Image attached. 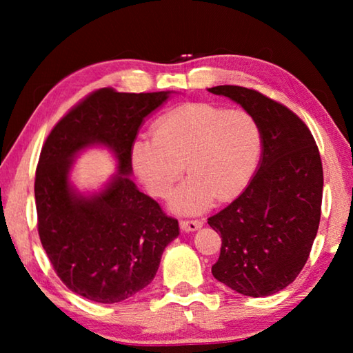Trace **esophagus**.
Listing matches in <instances>:
<instances>
[{"instance_id":"obj_1","label":"esophagus","mask_w":353,"mask_h":353,"mask_svg":"<svg viewBox=\"0 0 353 353\" xmlns=\"http://www.w3.org/2000/svg\"><path fill=\"white\" fill-rule=\"evenodd\" d=\"M202 221L201 219H183L181 221V229L183 232H194L198 230L199 227H202Z\"/></svg>"}]
</instances>
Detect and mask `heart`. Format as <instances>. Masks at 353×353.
<instances>
[{
    "label": "heart",
    "instance_id": "1",
    "mask_svg": "<svg viewBox=\"0 0 353 353\" xmlns=\"http://www.w3.org/2000/svg\"><path fill=\"white\" fill-rule=\"evenodd\" d=\"M260 152L261 129L252 113L191 103L155 119L152 140L134 143L132 166L149 193L163 198L185 165L190 177L170 205L177 213H198L213 198H235L254 174Z\"/></svg>",
    "mask_w": 353,
    "mask_h": 353
}]
</instances>
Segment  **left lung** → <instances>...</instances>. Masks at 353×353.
Returning a JSON list of instances; mask_svg holds the SVG:
<instances>
[{"instance_id":"obj_1","label":"left lung","mask_w":353,"mask_h":353,"mask_svg":"<svg viewBox=\"0 0 353 353\" xmlns=\"http://www.w3.org/2000/svg\"><path fill=\"white\" fill-rule=\"evenodd\" d=\"M252 113L261 129V159L246 190L208 218L221 234L213 277L250 297L276 294L302 271L321 221L324 174L307 124L288 107L252 88L218 85Z\"/></svg>"}]
</instances>
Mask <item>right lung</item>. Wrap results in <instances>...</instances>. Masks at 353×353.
<instances>
[{
	"mask_svg": "<svg viewBox=\"0 0 353 353\" xmlns=\"http://www.w3.org/2000/svg\"><path fill=\"white\" fill-rule=\"evenodd\" d=\"M168 97L101 88L76 104L41 148L34 185L41 246L67 288L88 301L115 303L141 291L179 235L177 219L129 177L143 119ZM93 144L116 154L119 172L103 192L82 196L68 174L75 154Z\"/></svg>",
	"mask_w": 353,
	"mask_h": 353,
	"instance_id": "1",
	"label": "right lung"
}]
</instances>
